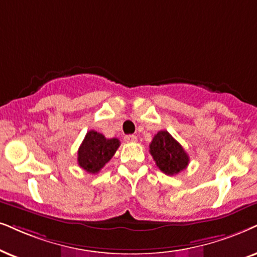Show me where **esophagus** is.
I'll use <instances>...</instances> for the list:
<instances>
[{
  "mask_svg": "<svg viewBox=\"0 0 257 257\" xmlns=\"http://www.w3.org/2000/svg\"><path fill=\"white\" fill-rule=\"evenodd\" d=\"M124 141L125 142H136L138 141V138L135 135H126L124 136Z\"/></svg>",
  "mask_w": 257,
  "mask_h": 257,
  "instance_id": "esophagus-1",
  "label": "esophagus"
}]
</instances>
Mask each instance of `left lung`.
Instances as JSON below:
<instances>
[{
    "mask_svg": "<svg viewBox=\"0 0 257 257\" xmlns=\"http://www.w3.org/2000/svg\"><path fill=\"white\" fill-rule=\"evenodd\" d=\"M149 153L160 171L167 175L180 173L190 162L183 146L167 131H160L153 138L149 145Z\"/></svg>",
    "mask_w": 257,
    "mask_h": 257,
    "instance_id": "1",
    "label": "left lung"
}]
</instances>
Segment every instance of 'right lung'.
Instances as JSON below:
<instances>
[{
    "instance_id": "obj_1",
    "label": "right lung",
    "mask_w": 257,
    "mask_h": 257,
    "mask_svg": "<svg viewBox=\"0 0 257 257\" xmlns=\"http://www.w3.org/2000/svg\"><path fill=\"white\" fill-rule=\"evenodd\" d=\"M119 144L118 139H106L100 133L87 132L78 149V165L87 173H98L113 157Z\"/></svg>"
}]
</instances>
